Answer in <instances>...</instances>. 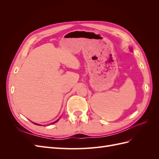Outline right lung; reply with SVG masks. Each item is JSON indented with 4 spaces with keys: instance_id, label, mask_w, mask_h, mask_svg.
<instances>
[{
    "instance_id": "1",
    "label": "right lung",
    "mask_w": 159,
    "mask_h": 159,
    "mask_svg": "<svg viewBox=\"0 0 159 159\" xmlns=\"http://www.w3.org/2000/svg\"><path fill=\"white\" fill-rule=\"evenodd\" d=\"M58 120H59V119H58ZM58 120H57V121H55V122H54V123H56V122H57V121H58ZM34 124H35V125H38V124H36V123H34Z\"/></svg>"
}]
</instances>
